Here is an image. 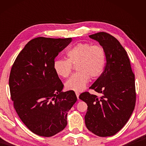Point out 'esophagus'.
Masks as SVG:
<instances>
[{
  "label": "esophagus",
  "instance_id": "obj_1",
  "mask_svg": "<svg viewBox=\"0 0 146 146\" xmlns=\"http://www.w3.org/2000/svg\"><path fill=\"white\" fill-rule=\"evenodd\" d=\"M75 94H76V97H77V98L78 99V98H79V95H80V93H79L78 92H77V91H76V92H75Z\"/></svg>",
  "mask_w": 146,
  "mask_h": 146
}]
</instances>
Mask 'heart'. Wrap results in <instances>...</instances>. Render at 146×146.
Instances as JSON below:
<instances>
[{"label":"heart","mask_w":146,"mask_h":146,"mask_svg":"<svg viewBox=\"0 0 146 146\" xmlns=\"http://www.w3.org/2000/svg\"><path fill=\"white\" fill-rule=\"evenodd\" d=\"M66 56L67 60L55 59L53 66L56 75L62 78H66L72 72V65H75L77 72L65 84L68 90H84L90 78L98 77L104 68L105 51L103 47L98 44L77 43L68 49Z\"/></svg>","instance_id":"b5f03b06"}]
</instances>
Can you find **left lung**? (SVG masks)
Wrapping results in <instances>:
<instances>
[{
	"label": "left lung",
	"instance_id": "1",
	"mask_svg": "<svg viewBox=\"0 0 146 146\" xmlns=\"http://www.w3.org/2000/svg\"><path fill=\"white\" fill-rule=\"evenodd\" d=\"M89 36L105 51L104 70L90 88L102 96L86 91L79 98L88 106L85 115L88 130L98 137H110L124 126L135 109V75L127 53L117 38L106 32Z\"/></svg>",
	"mask_w": 146,
	"mask_h": 146
}]
</instances>
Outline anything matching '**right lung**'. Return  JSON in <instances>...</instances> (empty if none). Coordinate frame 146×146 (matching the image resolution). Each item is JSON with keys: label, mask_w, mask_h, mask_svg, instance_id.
Segmentation results:
<instances>
[{"label": "right lung", "mask_w": 146, "mask_h": 146, "mask_svg": "<svg viewBox=\"0 0 146 146\" xmlns=\"http://www.w3.org/2000/svg\"><path fill=\"white\" fill-rule=\"evenodd\" d=\"M71 41L32 39L12 66L9 86L15 110L26 126L41 137H52L66 127L68 111L77 100L73 90L62 91L64 84L53 66L56 56Z\"/></svg>", "instance_id": "1"}]
</instances>
